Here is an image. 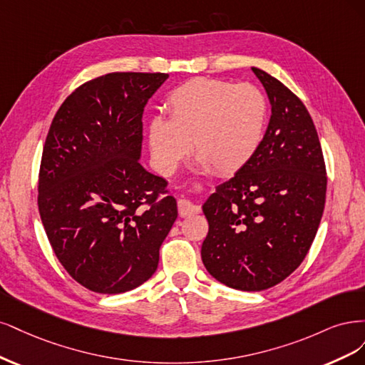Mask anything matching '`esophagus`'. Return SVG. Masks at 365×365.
Returning <instances> with one entry per match:
<instances>
[{
  "label": "esophagus",
  "mask_w": 365,
  "mask_h": 365,
  "mask_svg": "<svg viewBox=\"0 0 365 365\" xmlns=\"http://www.w3.org/2000/svg\"><path fill=\"white\" fill-rule=\"evenodd\" d=\"M178 207H179V215L180 217H190V215H194V214L200 212V206L194 205L192 202H190V200H186V198L179 200Z\"/></svg>",
  "instance_id": "obj_1"
}]
</instances>
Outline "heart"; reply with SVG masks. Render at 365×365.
I'll return each instance as SVG.
<instances>
[{"label":"heart","mask_w":365,"mask_h":365,"mask_svg":"<svg viewBox=\"0 0 365 365\" xmlns=\"http://www.w3.org/2000/svg\"><path fill=\"white\" fill-rule=\"evenodd\" d=\"M167 110L170 120L156 116L147 133L162 175L178 170L191 144L200 165L227 175L242 170L264 143L268 104L250 83L191 78L170 93Z\"/></svg>","instance_id":"1"}]
</instances>
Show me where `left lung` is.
Returning <instances> with one entry per match:
<instances>
[{"mask_svg":"<svg viewBox=\"0 0 365 365\" xmlns=\"http://www.w3.org/2000/svg\"><path fill=\"white\" fill-rule=\"evenodd\" d=\"M252 71L272 106L264 143L203 205L209 232L202 261L210 276L241 291L272 288L302 264L320 226L327 183L304 104L277 78Z\"/></svg>","mask_w":365,"mask_h":365,"instance_id":"1","label":"left lung"}]
</instances>
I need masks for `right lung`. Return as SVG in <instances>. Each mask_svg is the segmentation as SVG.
<instances>
[{
  "label": "right lung",
  "instance_id": "1",
  "mask_svg": "<svg viewBox=\"0 0 365 365\" xmlns=\"http://www.w3.org/2000/svg\"><path fill=\"white\" fill-rule=\"evenodd\" d=\"M163 73H112L77 88L57 110L39 173V214L80 285L120 294L155 274L178 218L167 180L140 165L145 104Z\"/></svg>",
  "mask_w": 365,
  "mask_h": 365
}]
</instances>
